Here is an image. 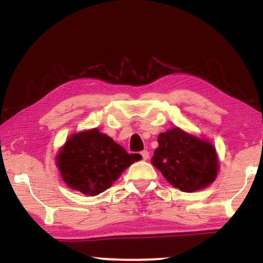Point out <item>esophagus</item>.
Here are the masks:
<instances>
[{"instance_id":"34e87169","label":"esophagus","mask_w":263,"mask_h":263,"mask_svg":"<svg viewBox=\"0 0 263 263\" xmlns=\"http://www.w3.org/2000/svg\"><path fill=\"white\" fill-rule=\"evenodd\" d=\"M140 154H141V157H142L143 160H147L149 158V152H148V151H146V149L142 151V152L140 153Z\"/></svg>"}]
</instances>
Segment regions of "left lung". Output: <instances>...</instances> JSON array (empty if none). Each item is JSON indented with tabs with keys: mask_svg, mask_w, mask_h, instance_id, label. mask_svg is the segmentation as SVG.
Masks as SVG:
<instances>
[{
	"mask_svg": "<svg viewBox=\"0 0 263 263\" xmlns=\"http://www.w3.org/2000/svg\"><path fill=\"white\" fill-rule=\"evenodd\" d=\"M158 143L152 164L175 188L192 193L214 182L218 156L211 142L174 128L159 134Z\"/></svg>",
	"mask_w": 263,
	"mask_h": 263,
	"instance_id": "left-lung-1",
	"label": "left lung"
}]
</instances>
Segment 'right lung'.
<instances>
[{
  "instance_id": "add662e5",
  "label": "right lung",
  "mask_w": 263,
  "mask_h": 263,
  "mask_svg": "<svg viewBox=\"0 0 263 263\" xmlns=\"http://www.w3.org/2000/svg\"><path fill=\"white\" fill-rule=\"evenodd\" d=\"M140 159V154L127 153L95 128L71 135L57 154L56 165L69 188L95 196L110 188L125 168Z\"/></svg>"
}]
</instances>
